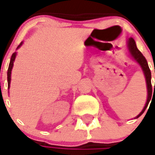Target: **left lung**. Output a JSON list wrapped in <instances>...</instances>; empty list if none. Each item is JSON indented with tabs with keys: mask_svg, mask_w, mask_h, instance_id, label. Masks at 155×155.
I'll return each mask as SVG.
<instances>
[{
	"mask_svg": "<svg viewBox=\"0 0 155 155\" xmlns=\"http://www.w3.org/2000/svg\"><path fill=\"white\" fill-rule=\"evenodd\" d=\"M127 48H128V51H129V54L134 61H136V62L138 63L140 66L141 67L142 71H143V73H144V75H145V81H146V86H147V100H146V103H145V105L144 107V108L142 109V111L140 113L139 115H137L135 117L136 118H138L139 117L144 113V112L146 109L148 104L150 103L151 98H152V85H151V72L149 68V66H148V63L146 59L145 58V57L142 55V53L140 51H139L137 47H136V42L135 40L133 39L132 38H129L128 40H127ZM155 72V70H154ZM154 89H155V84H154Z\"/></svg>",
	"mask_w": 155,
	"mask_h": 155,
	"instance_id": "obj_1",
	"label": "left lung"
}]
</instances>
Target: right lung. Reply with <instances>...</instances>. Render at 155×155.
<instances>
[{
    "instance_id": "1",
    "label": "right lung",
    "mask_w": 155,
    "mask_h": 155,
    "mask_svg": "<svg viewBox=\"0 0 155 155\" xmlns=\"http://www.w3.org/2000/svg\"><path fill=\"white\" fill-rule=\"evenodd\" d=\"M23 44V42H20V44L18 46V48L17 49L19 48ZM17 52H14L12 56H11V58H10V65H9V68H8L7 71V82H8V89H10V81H11V71H12V68H13L14 66V62H15V57H16Z\"/></svg>"
}]
</instances>
